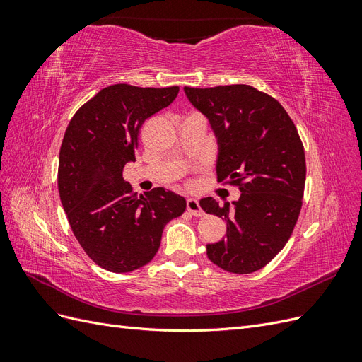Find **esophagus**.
<instances>
[{"instance_id":"obj_1","label":"esophagus","mask_w":362,"mask_h":362,"mask_svg":"<svg viewBox=\"0 0 362 362\" xmlns=\"http://www.w3.org/2000/svg\"><path fill=\"white\" fill-rule=\"evenodd\" d=\"M187 211L192 213L193 216H202L204 214L198 199H194V198L187 199Z\"/></svg>"}]
</instances>
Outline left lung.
<instances>
[{
	"instance_id": "8db88e82",
	"label": "left lung",
	"mask_w": 362,
	"mask_h": 362,
	"mask_svg": "<svg viewBox=\"0 0 362 362\" xmlns=\"http://www.w3.org/2000/svg\"><path fill=\"white\" fill-rule=\"evenodd\" d=\"M184 92L214 131L217 180L242 192L233 205L201 199L205 213L226 222V238L206 245V255L229 273H254L278 255L298 222L306 177L302 140L286 108L255 87Z\"/></svg>"
}]
</instances>
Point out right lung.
Returning <instances> with one entry per match:
<instances>
[{
	"label": "right lung",
	"instance_id": "obj_1",
	"mask_svg": "<svg viewBox=\"0 0 362 362\" xmlns=\"http://www.w3.org/2000/svg\"><path fill=\"white\" fill-rule=\"evenodd\" d=\"M178 86L113 84L74 115L59 157V193L72 233L89 258L113 273L133 272L156 257L164 226L185 210L163 187L139 196L122 177L136 161L145 120L172 104Z\"/></svg>",
	"mask_w": 362,
	"mask_h": 362
}]
</instances>
